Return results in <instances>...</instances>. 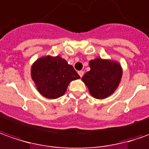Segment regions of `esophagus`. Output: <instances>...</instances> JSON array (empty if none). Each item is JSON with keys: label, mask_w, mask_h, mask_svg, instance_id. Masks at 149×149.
Wrapping results in <instances>:
<instances>
[{"label": "esophagus", "mask_w": 149, "mask_h": 149, "mask_svg": "<svg viewBox=\"0 0 149 149\" xmlns=\"http://www.w3.org/2000/svg\"><path fill=\"white\" fill-rule=\"evenodd\" d=\"M78 74H79V76H80V77H81L83 75H84V72H83V71H79Z\"/></svg>", "instance_id": "34e87169"}]
</instances>
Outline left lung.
<instances>
[{"label":"left lung","mask_w":149,"mask_h":149,"mask_svg":"<svg viewBox=\"0 0 149 149\" xmlns=\"http://www.w3.org/2000/svg\"><path fill=\"white\" fill-rule=\"evenodd\" d=\"M91 70L82 77V81L94 98L104 100L113 95L121 82L122 68L118 62L97 58L89 63Z\"/></svg>","instance_id":"1"}]
</instances>
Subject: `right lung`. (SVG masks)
<instances>
[{"mask_svg": "<svg viewBox=\"0 0 149 149\" xmlns=\"http://www.w3.org/2000/svg\"><path fill=\"white\" fill-rule=\"evenodd\" d=\"M31 77L38 92L51 100L63 95L69 83L80 78L73 67L58 55L39 58L32 64Z\"/></svg>", "mask_w": 149, "mask_h": 149, "instance_id": "1", "label": "right lung"}]
</instances>
